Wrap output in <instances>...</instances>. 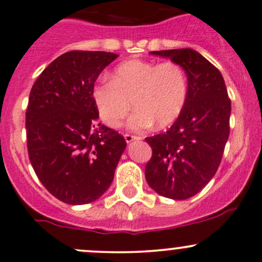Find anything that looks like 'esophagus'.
<instances>
[{
    "mask_svg": "<svg viewBox=\"0 0 262 262\" xmlns=\"http://www.w3.org/2000/svg\"><path fill=\"white\" fill-rule=\"evenodd\" d=\"M124 139H125L126 143H132L133 140H140L142 138H140V137L130 136V134H125V136H124Z\"/></svg>",
    "mask_w": 262,
    "mask_h": 262,
    "instance_id": "obj_1",
    "label": "esophagus"
}]
</instances>
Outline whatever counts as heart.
Returning a JSON list of instances; mask_svg holds the SVG:
<instances>
[{"mask_svg":"<svg viewBox=\"0 0 262 262\" xmlns=\"http://www.w3.org/2000/svg\"><path fill=\"white\" fill-rule=\"evenodd\" d=\"M187 94V76L181 65L129 60L114 69L110 81L95 85L93 100L100 119L110 128L122 125L133 101L137 110L128 128L139 132L154 123L163 128L174 122L184 108Z\"/></svg>","mask_w":262,"mask_h":262,"instance_id":"obj_1","label":"heart"}]
</instances>
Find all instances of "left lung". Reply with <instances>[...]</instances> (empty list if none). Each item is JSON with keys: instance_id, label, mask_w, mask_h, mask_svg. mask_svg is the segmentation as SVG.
<instances>
[{"instance_id": "obj_1", "label": "left lung", "mask_w": 262, "mask_h": 262, "mask_svg": "<svg viewBox=\"0 0 262 262\" xmlns=\"http://www.w3.org/2000/svg\"><path fill=\"white\" fill-rule=\"evenodd\" d=\"M181 65L188 94L166 133L148 137L153 154L145 180L161 196L187 200L212 180L230 136L231 101L219 69L193 49L150 51Z\"/></svg>"}]
</instances>
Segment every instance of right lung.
I'll use <instances>...</instances> for the list:
<instances>
[{
  "mask_svg": "<svg viewBox=\"0 0 262 262\" xmlns=\"http://www.w3.org/2000/svg\"><path fill=\"white\" fill-rule=\"evenodd\" d=\"M119 55L70 51L55 59L35 81L26 112L27 150L38 180L68 205L100 198L114 178L126 142L96 122L93 89Z\"/></svg>",
  "mask_w": 262,
  "mask_h": 262,
  "instance_id": "1",
  "label": "right lung"
}]
</instances>
